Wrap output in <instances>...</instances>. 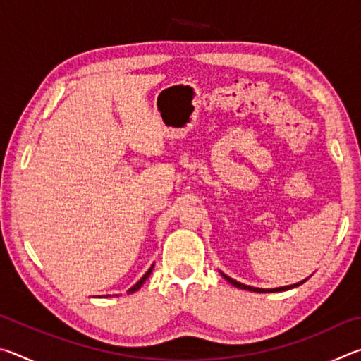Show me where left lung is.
Returning <instances> with one entry per match:
<instances>
[{
  "mask_svg": "<svg viewBox=\"0 0 361 361\" xmlns=\"http://www.w3.org/2000/svg\"><path fill=\"white\" fill-rule=\"evenodd\" d=\"M223 277L228 280L229 283H232L234 286H237V288H242V290H248V291H255V293H274V291H285V290H290V288H295V286H299L301 285L302 282H299V283H295V285H290V286H280V288H274V290H262V288H255V286H248V285H243V283H240V282H237V280H234V279H231V277H228V276H224L223 274Z\"/></svg>",
  "mask_w": 361,
  "mask_h": 361,
  "instance_id": "1",
  "label": "left lung"
}]
</instances>
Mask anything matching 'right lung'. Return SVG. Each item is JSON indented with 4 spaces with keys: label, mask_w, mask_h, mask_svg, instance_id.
<instances>
[{
    "label": "right lung",
    "mask_w": 361,
    "mask_h": 361,
    "mask_svg": "<svg viewBox=\"0 0 361 361\" xmlns=\"http://www.w3.org/2000/svg\"><path fill=\"white\" fill-rule=\"evenodd\" d=\"M151 271H152V267H151V269H149V271H148V272H146V274H145V276H143V277H142V279H140V280H138V282H137V283H135V285H133V286H132V288H130V290H129V293H133V291H137V290H138V288H140V286H142V285H143V283H145V280H146V279H148V277H149V274H151Z\"/></svg>",
    "instance_id": "obj_1"
}]
</instances>
